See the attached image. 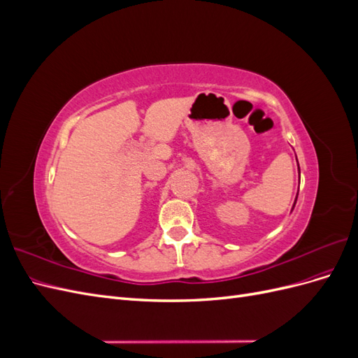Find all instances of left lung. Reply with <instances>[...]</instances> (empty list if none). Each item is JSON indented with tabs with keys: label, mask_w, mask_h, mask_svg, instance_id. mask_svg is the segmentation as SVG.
I'll list each match as a JSON object with an SVG mask.
<instances>
[{
	"label": "left lung",
	"mask_w": 358,
	"mask_h": 358,
	"mask_svg": "<svg viewBox=\"0 0 358 358\" xmlns=\"http://www.w3.org/2000/svg\"><path fill=\"white\" fill-rule=\"evenodd\" d=\"M299 171H300V169H299ZM296 200H297V199H296Z\"/></svg>",
	"instance_id": "left-lung-1"
}]
</instances>
